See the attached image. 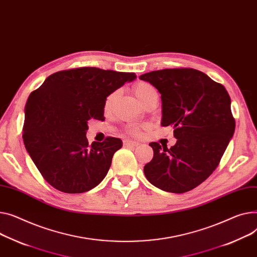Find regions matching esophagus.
<instances>
[{
	"label": "esophagus",
	"mask_w": 257,
	"mask_h": 257,
	"mask_svg": "<svg viewBox=\"0 0 257 257\" xmlns=\"http://www.w3.org/2000/svg\"><path fill=\"white\" fill-rule=\"evenodd\" d=\"M123 145H124V147H136V146L139 145V143L130 141V140H125L123 142Z\"/></svg>",
	"instance_id": "esophagus-1"
}]
</instances>
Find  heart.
<instances>
[{"label": "heart", "instance_id": "heart-1", "mask_svg": "<svg viewBox=\"0 0 257 257\" xmlns=\"http://www.w3.org/2000/svg\"><path fill=\"white\" fill-rule=\"evenodd\" d=\"M133 91H134L135 96L138 97V99L141 101V103H142V102H143L149 95H151V94L154 93V92H156L155 88H154L153 85L147 83V82H139V83H136V84L134 85ZM117 95H118L117 92H113V93H111L110 95H108V97H107L106 100H105V103H104V110H105V111L110 110V108L112 107V105H113V103H114V101H115ZM128 131H129L131 134H134V135H138V134H139V128H138V127H130V128L128 129Z\"/></svg>", "mask_w": 257, "mask_h": 257}]
</instances>
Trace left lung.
<instances>
[{"label": "left lung", "instance_id": "8db88e82", "mask_svg": "<svg viewBox=\"0 0 257 257\" xmlns=\"http://www.w3.org/2000/svg\"><path fill=\"white\" fill-rule=\"evenodd\" d=\"M161 94L163 127L173 126L172 148L151 143L154 157L144 167L159 189L184 193L206 181L218 166L235 123L223 85L192 68L163 69L140 76Z\"/></svg>", "mask_w": 257, "mask_h": 257}]
</instances>
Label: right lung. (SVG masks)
I'll return each mask as SVG.
<instances>
[{
  "instance_id": "obj_1",
  "label": "right lung",
  "mask_w": 257,
  "mask_h": 257,
  "mask_svg": "<svg viewBox=\"0 0 257 257\" xmlns=\"http://www.w3.org/2000/svg\"><path fill=\"white\" fill-rule=\"evenodd\" d=\"M133 72L82 67L49 75L25 107L24 144L45 181L65 193L87 192L105 178L122 141L87 140L88 121L104 119L105 100Z\"/></svg>"
}]
</instances>
